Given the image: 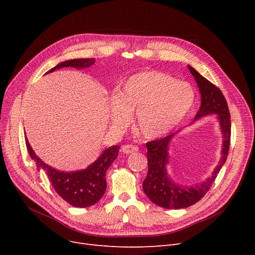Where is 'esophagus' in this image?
<instances>
[{"mask_svg":"<svg viewBox=\"0 0 255 255\" xmlns=\"http://www.w3.org/2000/svg\"><path fill=\"white\" fill-rule=\"evenodd\" d=\"M138 148L136 145H133V144H125L122 146V152L124 154H130V153H134L137 152Z\"/></svg>","mask_w":255,"mask_h":255,"instance_id":"obj_1","label":"esophagus"}]
</instances>
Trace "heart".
Listing matches in <instances>:
<instances>
[{
	"label": "heart",
	"instance_id": "obj_1",
	"mask_svg": "<svg viewBox=\"0 0 255 255\" xmlns=\"http://www.w3.org/2000/svg\"><path fill=\"white\" fill-rule=\"evenodd\" d=\"M194 91L188 83L159 71L131 76L121 93L110 100L112 123L124 127L136 113V125L145 138L161 137L178 127L194 103Z\"/></svg>",
	"mask_w": 255,
	"mask_h": 255
}]
</instances>
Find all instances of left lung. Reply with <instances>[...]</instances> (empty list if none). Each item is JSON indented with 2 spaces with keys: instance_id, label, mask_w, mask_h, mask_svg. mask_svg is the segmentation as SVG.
Instances as JSON below:
<instances>
[{
  "instance_id": "left-lung-1",
  "label": "left lung",
  "mask_w": 255,
  "mask_h": 255,
  "mask_svg": "<svg viewBox=\"0 0 255 255\" xmlns=\"http://www.w3.org/2000/svg\"><path fill=\"white\" fill-rule=\"evenodd\" d=\"M188 68L197 84L200 99H202V103L193 122L209 115H216L223 137L221 158L219 164L206 181L191 186H183L173 182L169 178L167 170V164L169 163V144L172 137L180 130L163 138L146 142L149 169L148 175L142 183V189L151 202L165 209L178 210L188 208L202 199L209 191L218 172L225 163L230 149L231 115L222 92L210 83L207 78L200 75L193 67L188 65Z\"/></svg>"
}]
</instances>
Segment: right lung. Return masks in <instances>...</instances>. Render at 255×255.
Segmentation results:
<instances>
[{
	"label": "right lung",
	"mask_w": 255,
	"mask_h": 255,
	"mask_svg": "<svg viewBox=\"0 0 255 255\" xmlns=\"http://www.w3.org/2000/svg\"><path fill=\"white\" fill-rule=\"evenodd\" d=\"M95 59H73L59 63L46 72L50 73L63 67H73L76 69L89 68ZM25 144L29 155L36 161L37 169H43L57 193L69 205L76 208H87L98 203L106 190L105 175L107 168L115 161L119 154V145L110 146L103 151L95 162L87 168L76 171H61L44 163L32 149L25 136Z\"/></svg>",
	"instance_id": "obj_1"
}]
</instances>
